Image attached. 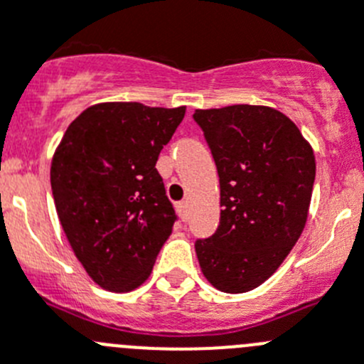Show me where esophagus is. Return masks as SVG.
<instances>
[{
	"label": "esophagus",
	"instance_id": "34e87169",
	"mask_svg": "<svg viewBox=\"0 0 364 364\" xmlns=\"http://www.w3.org/2000/svg\"><path fill=\"white\" fill-rule=\"evenodd\" d=\"M176 208H178L179 218H181L183 221H186V218H188V205H186V201H179L178 205H176Z\"/></svg>",
	"mask_w": 364,
	"mask_h": 364
}]
</instances>
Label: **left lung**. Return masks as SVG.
<instances>
[{
	"label": "left lung",
	"instance_id": "8db88e82",
	"mask_svg": "<svg viewBox=\"0 0 364 364\" xmlns=\"http://www.w3.org/2000/svg\"><path fill=\"white\" fill-rule=\"evenodd\" d=\"M221 188V218L196 241L212 287L243 294L279 268L309 218L316 179L310 143L283 112L259 105L196 110Z\"/></svg>",
	"mask_w": 364,
	"mask_h": 364
}]
</instances>
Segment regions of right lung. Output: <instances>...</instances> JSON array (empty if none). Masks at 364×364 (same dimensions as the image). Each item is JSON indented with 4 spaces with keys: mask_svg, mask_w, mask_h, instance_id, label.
I'll return each mask as SVG.
<instances>
[{
    "mask_svg": "<svg viewBox=\"0 0 364 364\" xmlns=\"http://www.w3.org/2000/svg\"><path fill=\"white\" fill-rule=\"evenodd\" d=\"M185 107L100 103L68 125L50 166L72 250L105 290L129 292L152 272L176 215L156 161Z\"/></svg>",
    "mask_w": 364,
    "mask_h": 364,
    "instance_id": "right-lung-1",
    "label": "right lung"
}]
</instances>
